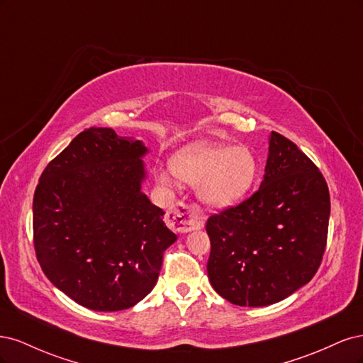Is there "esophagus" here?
Masks as SVG:
<instances>
[{
	"label": "esophagus",
	"mask_w": 363,
	"mask_h": 363,
	"mask_svg": "<svg viewBox=\"0 0 363 363\" xmlns=\"http://www.w3.org/2000/svg\"><path fill=\"white\" fill-rule=\"evenodd\" d=\"M168 224L177 232H191L204 225V212L199 204L179 201L168 212Z\"/></svg>",
	"instance_id": "34e87169"
}]
</instances>
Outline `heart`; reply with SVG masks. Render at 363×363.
Segmentation results:
<instances>
[{
	"label": "heart",
	"instance_id": "obj_1",
	"mask_svg": "<svg viewBox=\"0 0 363 363\" xmlns=\"http://www.w3.org/2000/svg\"><path fill=\"white\" fill-rule=\"evenodd\" d=\"M174 169L186 182H200V196L207 204L227 207L247 195L256 182L259 164L247 147L201 144L175 159ZM159 179L162 183L171 180L168 172H160Z\"/></svg>",
	"mask_w": 363,
	"mask_h": 363
}]
</instances>
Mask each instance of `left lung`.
Listing matches in <instances>:
<instances>
[{
	"instance_id": "8db88e82",
	"label": "left lung",
	"mask_w": 363,
	"mask_h": 363,
	"mask_svg": "<svg viewBox=\"0 0 363 363\" xmlns=\"http://www.w3.org/2000/svg\"><path fill=\"white\" fill-rule=\"evenodd\" d=\"M265 171L256 192L206 223L208 280L238 306L284 300L312 280L325 251L330 194L321 171L277 131Z\"/></svg>"
}]
</instances>
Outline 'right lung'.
<instances>
[{
  "mask_svg": "<svg viewBox=\"0 0 363 363\" xmlns=\"http://www.w3.org/2000/svg\"><path fill=\"white\" fill-rule=\"evenodd\" d=\"M147 148L112 128H86L43 169L33 199L42 271L87 309L135 306L159 277L175 236L140 192Z\"/></svg>",
  "mask_w": 363,
  "mask_h": 363,
  "instance_id": "1",
  "label": "right lung"
}]
</instances>
